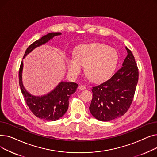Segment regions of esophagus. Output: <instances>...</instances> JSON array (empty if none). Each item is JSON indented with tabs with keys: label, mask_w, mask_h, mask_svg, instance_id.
Segmentation results:
<instances>
[{
	"label": "esophagus",
	"mask_w": 157,
	"mask_h": 157,
	"mask_svg": "<svg viewBox=\"0 0 157 157\" xmlns=\"http://www.w3.org/2000/svg\"><path fill=\"white\" fill-rule=\"evenodd\" d=\"M79 89L83 90H85L86 89V86L85 85H81L79 86Z\"/></svg>",
	"instance_id": "esophagus-1"
}]
</instances>
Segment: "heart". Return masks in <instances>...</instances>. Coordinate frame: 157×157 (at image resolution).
Listing matches in <instances>:
<instances>
[{"mask_svg": "<svg viewBox=\"0 0 157 157\" xmlns=\"http://www.w3.org/2000/svg\"><path fill=\"white\" fill-rule=\"evenodd\" d=\"M75 56L68 58L66 61L69 72L76 76L85 67L86 76L95 82L108 79L115 70L118 60L116 49L101 43L81 45L77 49Z\"/></svg>", "mask_w": 157, "mask_h": 157, "instance_id": "1", "label": "heart"}]
</instances>
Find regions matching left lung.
<instances>
[{
	"mask_svg": "<svg viewBox=\"0 0 157 157\" xmlns=\"http://www.w3.org/2000/svg\"><path fill=\"white\" fill-rule=\"evenodd\" d=\"M127 55L119 69L108 80L92 87L90 105L92 116L102 121L117 119L124 114L133 101L139 72L134 56L125 47Z\"/></svg>",
	"mask_w": 157,
	"mask_h": 157,
	"instance_id": "8db88e82",
	"label": "left lung"
}]
</instances>
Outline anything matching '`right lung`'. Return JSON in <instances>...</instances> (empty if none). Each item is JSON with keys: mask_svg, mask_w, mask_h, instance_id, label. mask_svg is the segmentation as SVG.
Here are the masks:
<instances>
[{"mask_svg": "<svg viewBox=\"0 0 157 157\" xmlns=\"http://www.w3.org/2000/svg\"><path fill=\"white\" fill-rule=\"evenodd\" d=\"M60 32H51L30 45L24 54L23 59L37 47L48 43L55 36H60ZM23 62L19 71V84L21 93L29 109L40 119L55 121L62 118L69 108V98L76 91L78 85L74 82L61 81L49 93L40 96L33 95L25 88L22 81Z\"/></svg>", "mask_w": 157, "mask_h": 157, "instance_id": "obj_1", "label": "right lung"}]
</instances>
